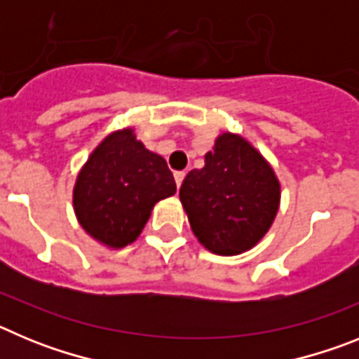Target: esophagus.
<instances>
[{
    "label": "esophagus",
    "mask_w": 359,
    "mask_h": 359,
    "mask_svg": "<svg viewBox=\"0 0 359 359\" xmlns=\"http://www.w3.org/2000/svg\"><path fill=\"white\" fill-rule=\"evenodd\" d=\"M174 180H176L177 187H182L183 180H185V172H183V170H177V172H174Z\"/></svg>",
    "instance_id": "34e87169"
}]
</instances>
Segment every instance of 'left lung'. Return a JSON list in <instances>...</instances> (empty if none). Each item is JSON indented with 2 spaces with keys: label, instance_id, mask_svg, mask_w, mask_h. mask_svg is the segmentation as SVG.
<instances>
[{
  "label": "left lung",
  "instance_id": "8db88e82",
  "mask_svg": "<svg viewBox=\"0 0 359 359\" xmlns=\"http://www.w3.org/2000/svg\"><path fill=\"white\" fill-rule=\"evenodd\" d=\"M180 199L208 252L237 255L253 248L273 224L280 183L246 138L223 133L205 154V167L187 174Z\"/></svg>",
  "mask_w": 359,
  "mask_h": 359
}]
</instances>
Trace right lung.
<instances>
[{"mask_svg":"<svg viewBox=\"0 0 359 359\" xmlns=\"http://www.w3.org/2000/svg\"><path fill=\"white\" fill-rule=\"evenodd\" d=\"M174 192L167 161L126 128L107 135L82 165L73 187V210L88 236L120 250L135 243L154 205Z\"/></svg>","mask_w":359,"mask_h":359,"instance_id":"right-lung-1","label":"right lung"}]
</instances>
